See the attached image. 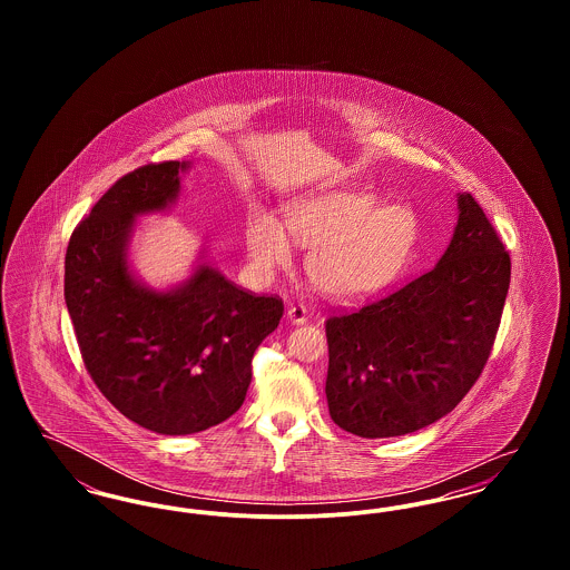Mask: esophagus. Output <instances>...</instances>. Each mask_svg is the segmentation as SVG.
I'll use <instances>...</instances> for the list:
<instances>
[{"mask_svg": "<svg viewBox=\"0 0 570 570\" xmlns=\"http://www.w3.org/2000/svg\"><path fill=\"white\" fill-rule=\"evenodd\" d=\"M286 318L293 323V325H303L307 321V309L303 305H291L288 312H286Z\"/></svg>", "mask_w": 570, "mask_h": 570, "instance_id": "obj_1", "label": "esophagus"}]
</instances>
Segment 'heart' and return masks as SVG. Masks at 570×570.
<instances>
[{
    "label": "heart",
    "mask_w": 570,
    "mask_h": 570,
    "mask_svg": "<svg viewBox=\"0 0 570 570\" xmlns=\"http://www.w3.org/2000/svg\"><path fill=\"white\" fill-rule=\"evenodd\" d=\"M293 242L309 247L305 269L331 297L363 298L389 286L406 267L419 217L406 205H380L372 191L333 190L301 198L284 224L254 209L245 226L247 258L258 277L293 263Z\"/></svg>",
    "instance_id": "obj_1"
}]
</instances>
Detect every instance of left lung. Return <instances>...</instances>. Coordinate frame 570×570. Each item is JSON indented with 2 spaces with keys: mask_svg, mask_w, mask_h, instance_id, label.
<instances>
[{
  "mask_svg": "<svg viewBox=\"0 0 570 570\" xmlns=\"http://www.w3.org/2000/svg\"><path fill=\"white\" fill-rule=\"evenodd\" d=\"M511 258L479 203L458 194V224L432 272L326 321L328 414L361 438L412 434L460 404L488 363Z\"/></svg>",
  "mask_w": 570,
  "mask_h": 570,
  "instance_id": "left-lung-1",
  "label": "left lung"
}]
</instances>
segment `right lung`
<instances>
[{"label": "right lung", "instance_id": "obj_1", "mask_svg": "<svg viewBox=\"0 0 570 570\" xmlns=\"http://www.w3.org/2000/svg\"><path fill=\"white\" fill-rule=\"evenodd\" d=\"M191 163L147 164L121 177L66 252L63 295L87 372L136 425L188 435L244 404L252 358L284 314L226 279L200 249L186 279L149 286L132 267L138 217L166 214Z\"/></svg>", "mask_w": 570, "mask_h": 570}]
</instances>
